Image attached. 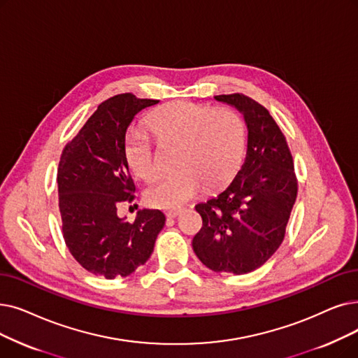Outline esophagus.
I'll return each instance as SVG.
<instances>
[{
	"label": "esophagus",
	"mask_w": 358,
	"mask_h": 358,
	"mask_svg": "<svg viewBox=\"0 0 358 358\" xmlns=\"http://www.w3.org/2000/svg\"><path fill=\"white\" fill-rule=\"evenodd\" d=\"M180 212H181L180 209H171V210H166L165 215H166V217H176Z\"/></svg>",
	"instance_id": "1"
}]
</instances>
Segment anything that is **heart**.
<instances>
[{
  "mask_svg": "<svg viewBox=\"0 0 358 358\" xmlns=\"http://www.w3.org/2000/svg\"><path fill=\"white\" fill-rule=\"evenodd\" d=\"M152 133L162 142L181 143L176 173L165 174L146 192L148 203L177 208L205 190L222 187L241 166L247 127L243 117L231 108L178 101L162 106L148 118ZM126 159L133 173L152 180L159 173V161L152 134L142 127L130 130Z\"/></svg>",
  "mask_w": 358,
  "mask_h": 358,
  "instance_id": "1",
  "label": "heart"
}]
</instances>
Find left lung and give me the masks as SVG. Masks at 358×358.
Instances as JSON below:
<instances>
[{
    "mask_svg": "<svg viewBox=\"0 0 358 358\" xmlns=\"http://www.w3.org/2000/svg\"><path fill=\"white\" fill-rule=\"evenodd\" d=\"M215 99L244 114L247 155L225 190L196 205L203 225L193 250L213 272L243 275L260 268L284 241L299 182L287 138L265 106L243 93Z\"/></svg>",
    "mask_w": 358,
    "mask_h": 358,
    "instance_id": "1",
    "label": "left lung"
}]
</instances>
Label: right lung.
Wrapping results in <instances>:
<instances>
[{"label":"right lung","instance_id":"add662e5","mask_svg":"<svg viewBox=\"0 0 358 358\" xmlns=\"http://www.w3.org/2000/svg\"><path fill=\"white\" fill-rule=\"evenodd\" d=\"M159 101L121 93L103 101L61 153L57 182L63 237L73 257L93 275L129 276L150 257L165 215L142 209L134 222L117 215L134 200L126 131L134 115Z\"/></svg>","mask_w":358,"mask_h":358}]
</instances>
